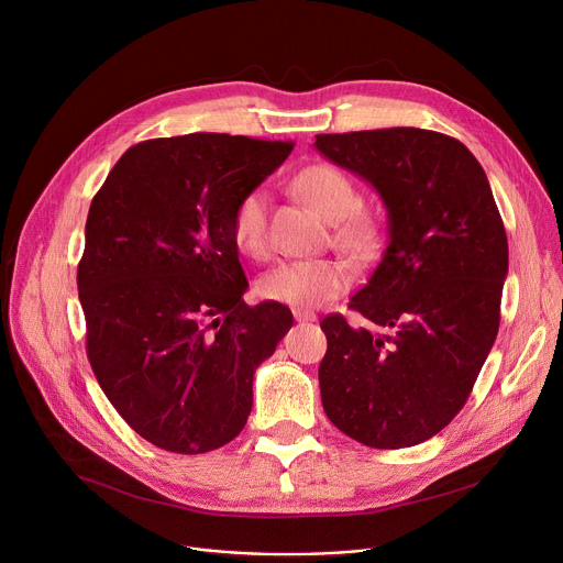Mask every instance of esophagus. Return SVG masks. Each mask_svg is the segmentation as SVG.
<instances>
[{
  "label": "esophagus",
  "mask_w": 563,
  "mask_h": 563,
  "mask_svg": "<svg viewBox=\"0 0 563 563\" xmlns=\"http://www.w3.org/2000/svg\"><path fill=\"white\" fill-rule=\"evenodd\" d=\"M294 319L299 323H310V321H317V314L310 310H294Z\"/></svg>",
  "instance_id": "1"
}]
</instances>
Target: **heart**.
I'll list each match as a JSON object with an SVG mask.
<instances>
[{
  "mask_svg": "<svg viewBox=\"0 0 563 563\" xmlns=\"http://www.w3.org/2000/svg\"><path fill=\"white\" fill-rule=\"evenodd\" d=\"M294 187L323 219L335 223V242L342 251L356 260H372L378 253L383 236L380 221L376 214L361 210V194L344 170L333 164H312L297 175ZM266 207L269 196L262 187H255L236 200L232 210V240L236 249L251 257H264L269 251ZM351 280V266L344 260H289L262 276L260 294L276 303L317 308L335 299Z\"/></svg>",
  "mask_w": 563,
  "mask_h": 563,
  "instance_id": "1",
  "label": "heart"
}]
</instances>
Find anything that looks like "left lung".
Wrapping results in <instances>:
<instances>
[{"label":"left lung","instance_id":"1","mask_svg":"<svg viewBox=\"0 0 563 563\" xmlns=\"http://www.w3.org/2000/svg\"><path fill=\"white\" fill-rule=\"evenodd\" d=\"M317 151L361 175L388 212V244L349 308L321 321V404L376 450L420 445L467 401L499 329L509 244L482 164L440 132L317 134Z\"/></svg>","mask_w":563,"mask_h":563}]
</instances>
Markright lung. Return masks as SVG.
I'll list each match as a JSON object with an SVG mask.
<instances>
[{"label": "right lung", "mask_w": 563, "mask_h": 563, "mask_svg": "<svg viewBox=\"0 0 563 563\" xmlns=\"http://www.w3.org/2000/svg\"><path fill=\"white\" fill-rule=\"evenodd\" d=\"M289 141L196 132L132 145L86 219L77 269L86 353L121 418L175 454L223 448L253 408V374L291 329L283 303H244L236 200Z\"/></svg>", "instance_id": "1"}]
</instances>
